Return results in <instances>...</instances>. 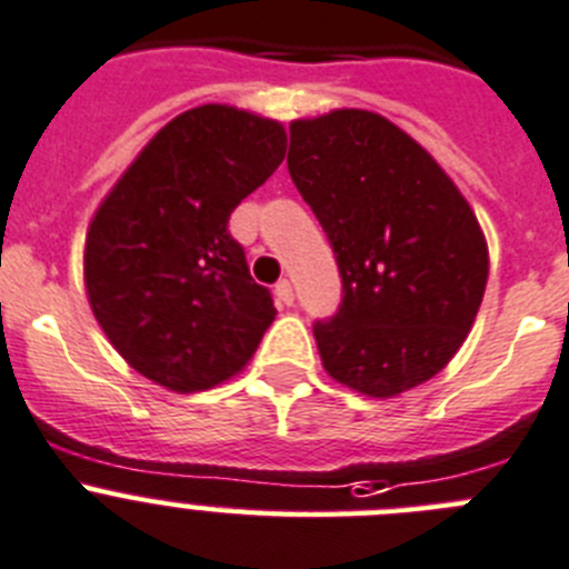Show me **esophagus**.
I'll return each mask as SVG.
<instances>
[{"instance_id": "obj_1", "label": "esophagus", "mask_w": 569, "mask_h": 569, "mask_svg": "<svg viewBox=\"0 0 569 569\" xmlns=\"http://www.w3.org/2000/svg\"><path fill=\"white\" fill-rule=\"evenodd\" d=\"M274 297H278L280 306H291V302H295V291H291L289 280H278V286H274Z\"/></svg>"}]
</instances>
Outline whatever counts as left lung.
Here are the masks:
<instances>
[{
  "label": "left lung",
  "instance_id": "1",
  "mask_svg": "<svg viewBox=\"0 0 569 569\" xmlns=\"http://www.w3.org/2000/svg\"><path fill=\"white\" fill-rule=\"evenodd\" d=\"M289 173L331 241L342 302L315 322L322 368L392 398L449 365L482 302L488 247L438 162L381 114L337 109L289 126Z\"/></svg>",
  "mask_w": 569,
  "mask_h": 569
}]
</instances>
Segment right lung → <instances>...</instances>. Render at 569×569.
<instances>
[{
    "instance_id": "add662e5",
    "label": "right lung",
    "mask_w": 569,
    "mask_h": 569,
    "mask_svg": "<svg viewBox=\"0 0 569 569\" xmlns=\"http://www.w3.org/2000/svg\"><path fill=\"white\" fill-rule=\"evenodd\" d=\"M283 157L278 120L196 106L153 134L98 207L83 249L89 306L137 373L196 392L252 359L278 311L227 221Z\"/></svg>"
}]
</instances>
